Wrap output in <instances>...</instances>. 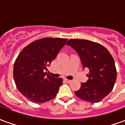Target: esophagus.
<instances>
[{"label": "esophagus", "instance_id": "esophagus-1", "mask_svg": "<svg viewBox=\"0 0 125 125\" xmlns=\"http://www.w3.org/2000/svg\"><path fill=\"white\" fill-rule=\"evenodd\" d=\"M64 80H65L67 83H70V82H71V81H72L71 80H68V79H66V78L64 79Z\"/></svg>", "mask_w": 125, "mask_h": 125}]
</instances>
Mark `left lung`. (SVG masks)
<instances>
[{"label":"left lung","mask_w":125,"mask_h":125,"mask_svg":"<svg viewBox=\"0 0 125 125\" xmlns=\"http://www.w3.org/2000/svg\"><path fill=\"white\" fill-rule=\"evenodd\" d=\"M66 45L78 52L83 68L89 69L88 80L82 83L76 96L87 102H99L112 91L116 80L113 56L101 44L89 40L71 39Z\"/></svg>","instance_id":"1"}]
</instances>
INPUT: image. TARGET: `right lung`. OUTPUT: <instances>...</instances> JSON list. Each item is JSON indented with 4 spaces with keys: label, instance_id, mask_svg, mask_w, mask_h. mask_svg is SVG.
Masks as SVG:
<instances>
[{
    "label": "right lung",
    "instance_id": "obj_1",
    "mask_svg": "<svg viewBox=\"0 0 125 125\" xmlns=\"http://www.w3.org/2000/svg\"><path fill=\"white\" fill-rule=\"evenodd\" d=\"M68 39L43 38L23 48L15 60L13 78L18 90L34 103L53 99L63 80L55 78L44 70L56 57Z\"/></svg>",
    "mask_w": 125,
    "mask_h": 125
}]
</instances>
